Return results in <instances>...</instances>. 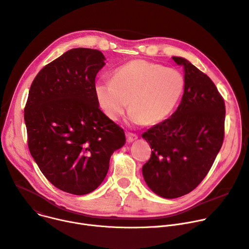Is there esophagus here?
I'll use <instances>...</instances> for the list:
<instances>
[{"mask_svg": "<svg viewBox=\"0 0 249 249\" xmlns=\"http://www.w3.org/2000/svg\"><path fill=\"white\" fill-rule=\"evenodd\" d=\"M137 138H138V136H137L136 134L131 133V132H127V133H126V139H127V142H128V143H131V142L135 141Z\"/></svg>", "mask_w": 249, "mask_h": 249, "instance_id": "obj_1", "label": "esophagus"}]
</instances>
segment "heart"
Listing matches in <instances>:
<instances>
[{"label":"heart","mask_w":249,"mask_h":249,"mask_svg":"<svg viewBox=\"0 0 249 249\" xmlns=\"http://www.w3.org/2000/svg\"><path fill=\"white\" fill-rule=\"evenodd\" d=\"M183 73L162 64L136 59L119 69L113 79H98L94 93L106 116L119 120L131 108V122L154 125L166 119L185 91Z\"/></svg>","instance_id":"obj_1"}]
</instances>
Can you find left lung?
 I'll list each match as a JSON object with an SVG mask.
<instances>
[{"label":"left lung","instance_id":"1","mask_svg":"<svg viewBox=\"0 0 249 249\" xmlns=\"http://www.w3.org/2000/svg\"><path fill=\"white\" fill-rule=\"evenodd\" d=\"M185 71V91L173 115L144 132L152 149L142 173L158 196L176 198L195 190L211 170L224 138L225 105L214 83L189 60L173 56Z\"/></svg>","mask_w":249,"mask_h":249}]
</instances>
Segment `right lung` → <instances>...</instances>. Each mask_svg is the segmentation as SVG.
Wrapping results in <instances>:
<instances>
[{"label":"right lung","mask_w":249,"mask_h":249,"mask_svg":"<svg viewBox=\"0 0 249 249\" xmlns=\"http://www.w3.org/2000/svg\"><path fill=\"white\" fill-rule=\"evenodd\" d=\"M103 53L72 49L35 77L25 107L28 146L57 189L82 196L103 182L110 157L125 144L124 130L100 110L94 93Z\"/></svg>","instance_id":"right-lung-1"}]
</instances>
